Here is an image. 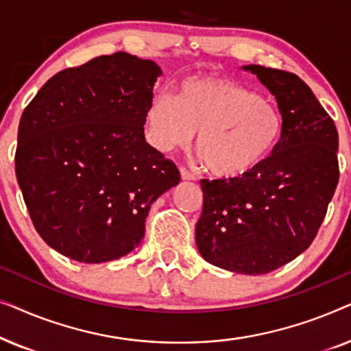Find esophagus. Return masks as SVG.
Wrapping results in <instances>:
<instances>
[{
	"mask_svg": "<svg viewBox=\"0 0 351 351\" xmlns=\"http://www.w3.org/2000/svg\"><path fill=\"white\" fill-rule=\"evenodd\" d=\"M180 177H182V180H196V176L193 174V172L185 169V167H180Z\"/></svg>",
	"mask_w": 351,
	"mask_h": 351,
	"instance_id": "esophagus-1",
	"label": "esophagus"
}]
</instances>
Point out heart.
Listing matches in <instances>:
<instances>
[{"instance_id": "obj_1", "label": "heart", "mask_w": 351, "mask_h": 351, "mask_svg": "<svg viewBox=\"0 0 351 351\" xmlns=\"http://www.w3.org/2000/svg\"><path fill=\"white\" fill-rule=\"evenodd\" d=\"M208 171L219 177L247 174L270 156L282 131V114L270 97L228 78L191 76L176 97L158 94L145 112L147 141L160 152L193 141Z\"/></svg>"}]
</instances>
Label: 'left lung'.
Here are the masks:
<instances>
[{
  "mask_svg": "<svg viewBox=\"0 0 351 351\" xmlns=\"http://www.w3.org/2000/svg\"><path fill=\"white\" fill-rule=\"evenodd\" d=\"M275 95L282 131L271 155L241 177L201 180L196 246L206 262L241 275L273 271L305 251L339 184V134L299 76L244 65Z\"/></svg>",
  "mask_w": 351,
  "mask_h": 351,
  "instance_id": "8db88e82",
  "label": "left lung"
}]
</instances>
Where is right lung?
Segmentation results:
<instances>
[{
  "instance_id": "right-lung-1",
  "label": "right lung",
  "mask_w": 351,
  "mask_h": 351,
  "mask_svg": "<svg viewBox=\"0 0 351 351\" xmlns=\"http://www.w3.org/2000/svg\"><path fill=\"white\" fill-rule=\"evenodd\" d=\"M161 69L128 52L52 76L23 110L16 176L40 237L62 256L102 263L145 234L153 201L179 169L143 134Z\"/></svg>"
}]
</instances>
